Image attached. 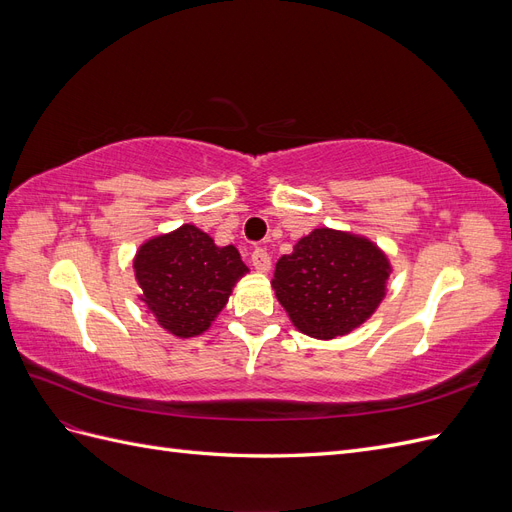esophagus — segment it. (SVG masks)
I'll list each match as a JSON object with an SVG mask.
<instances>
[{
	"instance_id": "obj_1",
	"label": "esophagus",
	"mask_w": 512,
	"mask_h": 512,
	"mask_svg": "<svg viewBox=\"0 0 512 512\" xmlns=\"http://www.w3.org/2000/svg\"><path fill=\"white\" fill-rule=\"evenodd\" d=\"M252 265L256 271L260 273H267L271 269V256L267 250H262V247H256L252 252Z\"/></svg>"
}]
</instances>
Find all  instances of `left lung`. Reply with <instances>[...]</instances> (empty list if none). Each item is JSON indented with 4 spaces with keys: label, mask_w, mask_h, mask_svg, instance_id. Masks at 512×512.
<instances>
[{
    "label": "left lung",
    "mask_w": 512,
    "mask_h": 512,
    "mask_svg": "<svg viewBox=\"0 0 512 512\" xmlns=\"http://www.w3.org/2000/svg\"><path fill=\"white\" fill-rule=\"evenodd\" d=\"M391 265L378 247L331 228H316L275 265V297L301 333L346 335L376 312Z\"/></svg>",
    "instance_id": "left-lung-1"
}]
</instances>
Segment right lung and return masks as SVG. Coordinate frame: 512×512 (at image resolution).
<instances>
[{"label": "right lung", "mask_w": 512, "mask_h": 512, "mask_svg": "<svg viewBox=\"0 0 512 512\" xmlns=\"http://www.w3.org/2000/svg\"><path fill=\"white\" fill-rule=\"evenodd\" d=\"M134 273L143 301L166 331L194 337L211 327L247 267L235 245L218 247L192 224L141 245Z\"/></svg>", "instance_id": "add662e5"}]
</instances>
